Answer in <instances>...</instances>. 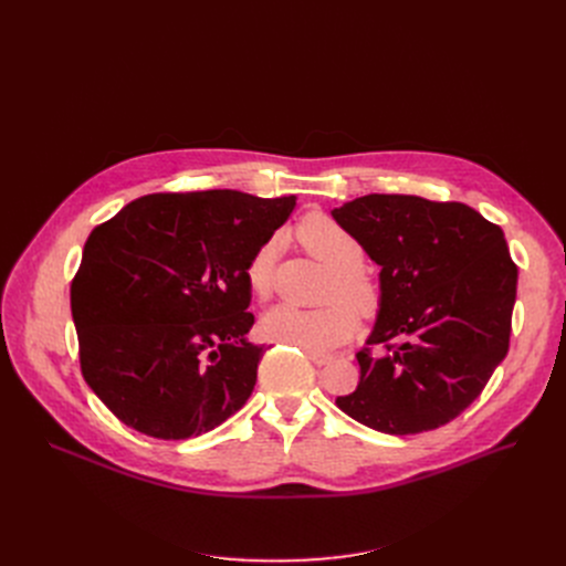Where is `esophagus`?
<instances>
[{
    "instance_id": "obj_1",
    "label": "esophagus",
    "mask_w": 566,
    "mask_h": 566,
    "mask_svg": "<svg viewBox=\"0 0 566 566\" xmlns=\"http://www.w3.org/2000/svg\"><path fill=\"white\" fill-rule=\"evenodd\" d=\"M307 358H310L316 367H325V365L333 363L331 355H321V353H314V350H307Z\"/></svg>"
}]
</instances>
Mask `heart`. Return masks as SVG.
I'll list each match as a JSON object with an SVG mask.
<instances>
[{"mask_svg": "<svg viewBox=\"0 0 566 566\" xmlns=\"http://www.w3.org/2000/svg\"><path fill=\"white\" fill-rule=\"evenodd\" d=\"M301 245L318 261L333 268V277L325 286L323 301L331 303L321 310H298L277 305L261 316V335L268 342L298 346L303 350H328L358 331V314H371L378 307V284L363 271L365 250L358 238L339 222L323 213H312L298 224ZM277 243L265 241L245 268V282L250 293L265 301L273 291Z\"/></svg>", "mask_w": 566, "mask_h": 566, "instance_id": "1", "label": "heart"}]
</instances>
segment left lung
I'll use <instances>...</instances> for the list:
<instances>
[{"instance_id": "left-lung-1", "label": "left lung", "mask_w": 566, "mask_h": 566, "mask_svg": "<svg viewBox=\"0 0 566 566\" xmlns=\"http://www.w3.org/2000/svg\"><path fill=\"white\" fill-rule=\"evenodd\" d=\"M333 218L380 265V301L358 353L360 382L337 406L410 436L452 422L510 350L518 268L497 224L459 201L365 195Z\"/></svg>"}]
</instances>
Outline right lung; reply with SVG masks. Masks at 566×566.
I'll return each mask as SVG.
<instances>
[{
    "mask_svg": "<svg viewBox=\"0 0 566 566\" xmlns=\"http://www.w3.org/2000/svg\"><path fill=\"white\" fill-rule=\"evenodd\" d=\"M293 206V195L160 192L88 233L71 284L80 367L124 424L186 440L245 406L265 353L245 337V268Z\"/></svg>",
    "mask_w": 566,
    "mask_h": 566,
    "instance_id": "1",
    "label": "right lung"
}]
</instances>
